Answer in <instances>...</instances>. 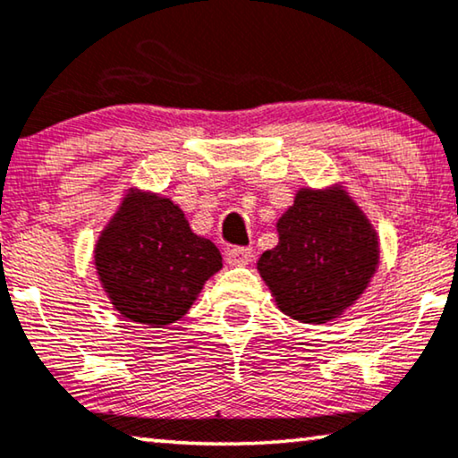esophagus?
I'll use <instances>...</instances> for the list:
<instances>
[{
    "label": "esophagus",
    "instance_id": "1",
    "mask_svg": "<svg viewBox=\"0 0 458 458\" xmlns=\"http://www.w3.org/2000/svg\"><path fill=\"white\" fill-rule=\"evenodd\" d=\"M252 259H254L252 248L235 246V248L227 250V262L231 267H246V265H250V262H252Z\"/></svg>",
    "mask_w": 458,
    "mask_h": 458
}]
</instances>
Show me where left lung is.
Listing matches in <instances>:
<instances>
[{"instance_id":"8db88e82","label":"left lung","mask_w":458,"mask_h":458,"mask_svg":"<svg viewBox=\"0 0 458 458\" xmlns=\"http://www.w3.org/2000/svg\"><path fill=\"white\" fill-rule=\"evenodd\" d=\"M277 233L279 243L256 268L279 310L300 323L344 315L377 271V231L342 185L300 187Z\"/></svg>"}]
</instances>
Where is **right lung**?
I'll list each match as a JSON object with an SVG mask.
<instances>
[{"mask_svg": "<svg viewBox=\"0 0 458 458\" xmlns=\"http://www.w3.org/2000/svg\"><path fill=\"white\" fill-rule=\"evenodd\" d=\"M93 262L123 318L165 327L187 315L223 256L196 235L171 198L131 187L102 229Z\"/></svg>", "mask_w": 458, "mask_h": 458, "instance_id": "right-lung-1", "label": "right lung"}]
</instances>
